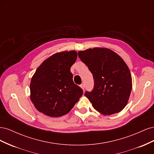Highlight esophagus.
Instances as JSON below:
<instances>
[{
    "label": "esophagus",
    "mask_w": 154,
    "mask_h": 154,
    "mask_svg": "<svg viewBox=\"0 0 154 154\" xmlns=\"http://www.w3.org/2000/svg\"><path fill=\"white\" fill-rule=\"evenodd\" d=\"M80 87H81V88H82L83 90H84V89H85V85L83 84H83H82V85H80Z\"/></svg>",
    "instance_id": "obj_1"
}]
</instances>
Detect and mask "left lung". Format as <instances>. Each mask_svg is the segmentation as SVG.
<instances>
[{"instance_id": "8db88e82", "label": "left lung", "mask_w": 154, "mask_h": 154, "mask_svg": "<svg viewBox=\"0 0 154 154\" xmlns=\"http://www.w3.org/2000/svg\"><path fill=\"white\" fill-rule=\"evenodd\" d=\"M94 78L91 92L85 93L92 106L103 115L122 111L127 105L132 91V76L124 60L113 51L93 48L78 52Z\"/></svg>"}]
</instances>
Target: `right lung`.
<instances>
[{
  "mask_svg": "<svg viewBox=\"0 0 154 154\" xmlns=\"http://www.w3.org/2000/svg\"><path fill=\"white\" fill-rule=\"evenodd\" d=\"M77 57L75 51L56 53L36 70L30 83V97L40 112L55 118L66 115L82 96L83 90L74 83L70 71Z\"/></svg>",
  "mask_w": 154,
  "mask_h": 154,
  "instance_id": "obj_1",
  "label": "right lung"
}]
</instances>
